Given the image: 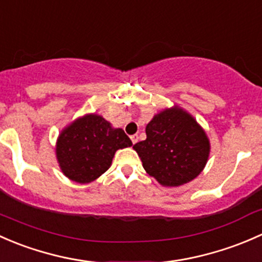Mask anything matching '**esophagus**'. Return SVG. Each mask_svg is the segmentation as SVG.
Wrapping results in <instances>:
<instances>
[{"mask_svg":"<svg viewBox=\"0 0 262 262\" xmlns=\"http://www.w3.org/2000/svg\"><path fill=\"white\" fill-rule=\"evenodd\" d=\"M137 140H139V136H137L136 134L132 135V136H131V141H132V144H136Z\"/></svg>","mask_w":262,"mask_h":262,"instance_id":"esophagus-1","label":"esophagus"}]
</instances>
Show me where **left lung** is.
<instances>
[{"mask_svg":"<svg viewBox=\"0 0 262 262\" xmlns=\"http://www.w3.org/2000/svg\"><path fill=\"white\" fill-rule=\"evenodd\" d=\"M142 166L161 185L178 187L203 170L209 140L193 117L182 108L156 115L146 126V140L134 145Z\"/></svg>","mask_w":262,"mask_h":262,"instance_id":"8db88e82","label":"left lung"}]
</instances>
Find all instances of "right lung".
I'll use <instances>...</instances> for the list:
<instances>
[{"mask_svg":"<svg viewBox=\"0 0 262 262\" xmlns=\"http://www.w3.org/2000/svg\"><path fill=\"white\" fill-rule=\"evenodd\" d=\"M131 145L122 128H112L111 123L98 115H87L61 132L56 158L66 177L85 184L111 166L116 151Z\"/></svg>","mask_w":262,"mask_h":262,"instance_id":"add662e5","label":"right lung"}]
</instances>
